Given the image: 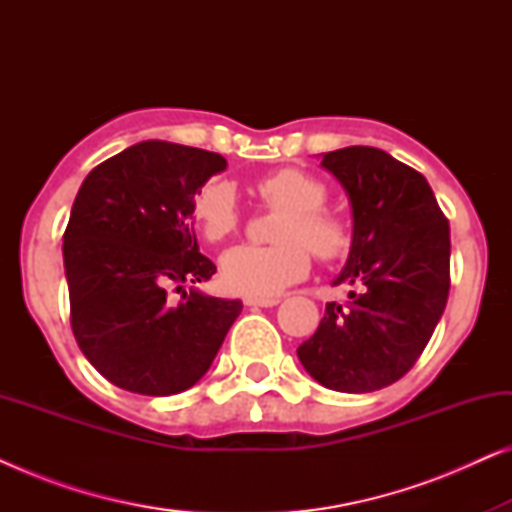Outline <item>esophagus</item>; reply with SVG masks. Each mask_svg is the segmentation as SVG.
I'll use <instances>...</instances> for the list:
<instances>
[{
    "mask_svg": "<svg viewBox=\"0 0 512 512\" xmlns=\"http://www.w3.org/2000/svg\"><path fill=\"white\" fill-rule=\"evenodd\" d=\"M279 298L275 296H244V305L249 307H275Z\"/></svg>",
    "mask_w": 512,
    "mask_h": 512,
    "instance_id": "obj_1",
    "label": "esophagus"
}]
</instances>
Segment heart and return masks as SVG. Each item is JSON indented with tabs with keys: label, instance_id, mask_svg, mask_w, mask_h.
I'll list each match as a JSON object with an SVG mask.
<instances>
[{
	"label": "heart",
	"instance_id": "1",
	"mask_svg": "<svg viewBox=\"0 0 512 512\" xmlns=\"http://www.w3.org/2000/svg\"><path fill=\"white\" fill-rule=\"evenodd\" d=\"M254 188L270 207L286 212L275 230V240L282 244H240L226 251L221 275L233 291L275 296L310 272V249L321 261H335L352 247V226L340 212L324 207L328 186L314 174L298 167H282L258 179ZM191 216L205 240H226L240 223L235 191L226 181H209L195 193Z\"/></svg>",
	"mask_w": 512,
	"mask_h": 512
}]
</instances>
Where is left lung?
I'll return each instance as SVG.
<instances>
[{"instance_id":"left-lung-1","label":"left lung","mask_w":512,"mask_h":512,"mask_svg":"<svg viewBox=\"0 0 512 512\" xmlns=\"http://www.w3.org/2000/svg\"><path fill=\"white\" fill-rule=\"evenodd\" d=\"M321 165L349 195L354 240L333 286L345 305L324 319L298 359L319 384L345 394L389 387L429 345L450 293V223L429 181L387 151L347 146Z\"/></svg>"}]
</instances>
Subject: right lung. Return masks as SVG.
I'll return each mask as SVG.
<instances>
[{
    "label": "right lung",
    "mask_w": 512,
    "mask_h": 512,
    "mask_svg": "<svg viewBox=\"0 0 512 512\" xmlns=\"http://www.w3.org/2000/svg\"><path fill=\"white\" fill-rule=\"evenodd\" d=\"M221 170L219 153L149 139L97 165L76 193L62 235L69 321L83 356L116 387L191 389L242 312L240 300L198 291L171 298L216 272L188 221L195 193Z\"/></svg>",
    "instance_id": "obj_1"
}]
</instances>
